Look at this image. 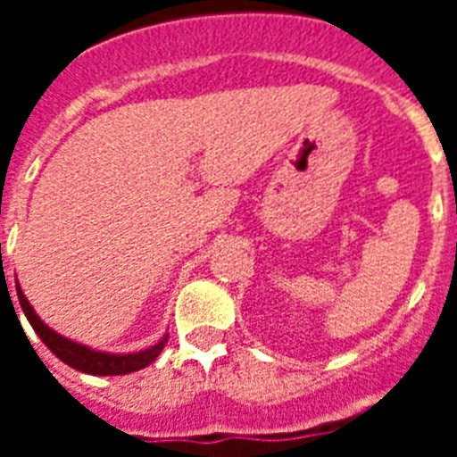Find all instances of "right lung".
Returning <instances> with one entry per match:
<instances>
[{
	"label": "right lung",
	"mask_w": 457,
	"mask_h": 457,
	"mask_svg": "<svg viewBox=\"0 0 457 457\" xmlns=\"http://www.w3.org/2000/svg\"><path fill=\"white\" fill-rule=\"evenodd\" d=\"M15 293H18L20 306H22L24 316L29 320V325L34 327V332L38 334V338L46 343L47 348L52 350V354L62 359L63 364H68L71 369L79 370V373L87 375H128L135 373V370H141L144 366H148L151 361H155L157 354L162 353L164 343H167L169 334H164L155 345L146 350H139V353H128V354H119V353H104V350H96L88 348L84 343L71 341V338L62 337L59 332H54L52 327H47L46 322L40 320L38 313L34 311V306L29 304V300L24 297L22 288L15 281ZM11 297V293H8Z\"/></svg>",
	"instance_id": "right-lung-1"
}]
</instances>
